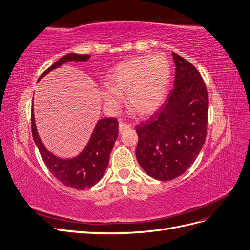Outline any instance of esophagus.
Instances as JSON below:
<instances>
[{"mask_svg":"<svg viewBox=\"0 0 250 250\" xmlns=\"http://www.w3.org/2000/svg\"><path fill=\"white\" fill-rule=\"evenodd\" d=\"M129 128H130V125H128V124H125V123L121 122V123L119 124V132L122 133V132H124L125 130L129 129Z\"/></svg>","mask_w":250,"mask_h":250,"instance_id":"obj_1","label":"esophagus"}]
</instances>
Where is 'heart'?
<instances>
[{
	"instance_id": "heart-1",
	"label": "heart",
	"mask_w": 250,
	"mask_h": 250,
	"mask_svg": "<svg viewBox=\"0 0 250 250\" xmlns=\"http://www.w3.org/2000/svg\"><path fill=\"white\" fill-rule=\"evenodd\" d=\"M170 72L168 59L160 53L128 59L110 74V90H102V99L109 107L116 108L119 106L118 97L127 96V107L131 112L149 117L165 101Z\"/></svg>"
}]
</instances>
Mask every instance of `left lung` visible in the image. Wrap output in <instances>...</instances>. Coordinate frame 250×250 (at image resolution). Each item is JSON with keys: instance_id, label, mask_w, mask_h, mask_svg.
I'll return each mask as SVG.
<instances>
[{"instance_id": "8db88e82", "label": "left lung", "mask_w": 250, "mask_h": 250, "mask_svg": "<svg viewBox=\"0 0 250 250\" xmlns=\"http://www.w3.org/2000/svg\"><path fill=\"white\" fill-rule=\"evenodd\" d=\"M174 88L149 120L135 126L137 160L149 176L172 180L195 162L207 138L208 97L196 67L176 53Z\"/></svg>"}]
</instances>
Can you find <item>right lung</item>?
Segmentation results:
<instances>
[{
    "label": "right lung",
    "mask_w": 250,
    "mask_h": 250,
    "mask_svg": "<svg viewBox=\"0 0 250 250\" xmlns=\"http://www.w3.org/2000/svg\"><path fill=\"white\" fill-rule=\"evenodd\" d=\"M90 56L87 54L80 55L70 53L44 71L39 80L66 62H84ZM31 127L33 140L40 150L44 164L53 176H55L60 183L75 190H84V188L95 186L103 177L108 166L110 152L119 133V123L115 118H103L98 121L84 149L78 155L71 158L58 157L44 147L37 132L33 103L31 110Z\"/></svg>",
    "instance_id": "right-lung-1"
}]
</instances>
